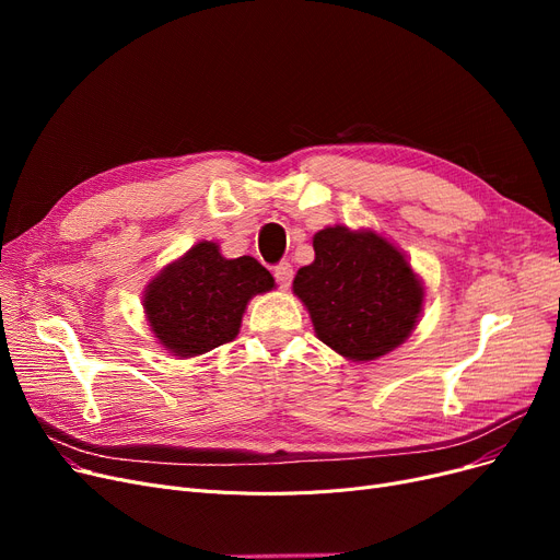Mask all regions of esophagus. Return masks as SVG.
I'll return each mask as SVG.
<instances>
[{"label":"esophagus","mask_w":560,"mask_h":560,"mask_svg":"<svg viewBox=\"0 0 560 560\" xmlns=\"http://www.w3.org/2000/svg\"><path fill=\"white\" fill-rule=\"evenodd\" d=\"M275 279L285 290L290 285V281H292V265L290 262H279L277 268H275Z\"/></svg>","instance_id":"obj_1"}]
</instances>
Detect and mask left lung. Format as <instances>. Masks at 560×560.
<instances>
[{
    "mask_svg": "<svg viewBox=\"0 0 560 560\" xmlns=\"http://www.w3.org/2000/svg\"><path fill=\"white\" fill-rule=\"evenodd\" d=\"M313 249L292 290L322 342L349 361H374L416 329L424 288L393 243L336 224L315 233Z\"/></svg>",
    "mask_w": 560,
    "mask_h": 560,
    "instance_id": "8db88e82",
    "label": "left lung"
}]
</instances>
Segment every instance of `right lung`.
<instances>
[{"label": "right lung", "instance_id": "1", "mask_svg": "<svg viewBox=\"0 0 560 560\" xmlns=\"http://www.w3.org/2000/svg\"><path fill=\"white\" fill-rule=\"evenodd\" d=\"M272 288L256 258H224L218 243L201 241L150 281L142 306L170 354L190 359L238 336L247 302Z\"/></svg>", "mask_w": 560, "mask_h": 560}]
</instances>
